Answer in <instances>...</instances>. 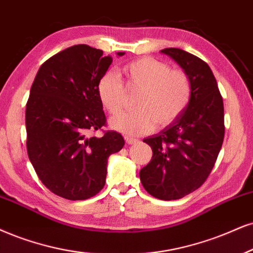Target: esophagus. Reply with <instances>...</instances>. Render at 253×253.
Here are the masks:
<instances>
[{
  "mask_svg": "<svg viewBox=\"0 0 253 253\" xmlns=\"http://www.w3.org/2000/svg\"><path fill=\"white\" fill-rule=\"evenodd\" d=\"M124 138H126V142L127 144H136V143L138 142V139L133 138V137H130V136H126Z\"/></svg>",
  "mask_w": 253,
  "mask_h": 253,
  "instance_id": "obj_1",
  "label": "esophagus"
}]
</instances>
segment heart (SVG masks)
<instances>
[{
	"mask_svg": "<svg viewBox=\"0 0 253 253\" xmlns=\"http://www.w3.org/2000/svg\"><path fill=\"white\" fill-rule=\"evenodd\" d=\"M129 88L141 89L135 99V110L111 118L110 126L118 131L142 135L151 131L156 122L164 126L178 118L191 99V81L183 70L171 69L165 62L142 57L122 68ZM97 96L109 114H118L123 104L124 86L117 74L108 71L98 80Z\"/></svg>",
	"mask_w": 253,
	"mask_h": 253,
	"instance_id": "b5f03b06",
	"label": "heart"
}]
</instances>
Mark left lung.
I'll list each match as a JSON object with an SVG mask.
<instances>
[{
    "label": "left lung",
    "mask_w": 253,
    "mask_h": 253,
    "mask_svg": "<svg viewBox=\"0 0 253 253\" xmlns=\"http://www.w3.org/2000/svg\"><path fill=\"white\" fill-rule=\"evenodd\" d=\"M191 81V99L178 118L154 136L143 139L152 158L139 171L142 185L151 196L171 201L198 189L208 178L224 139V104L210 67L178 48H167Z\"/></svg>",
    "instance_id": "1"
}]
</instances>
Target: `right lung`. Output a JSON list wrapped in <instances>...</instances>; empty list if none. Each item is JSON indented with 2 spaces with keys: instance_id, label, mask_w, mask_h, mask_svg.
<instances>
[{
  "instance_id": "1",
  "label": "right lung",
  "mask_w": 253,
  "mask_h": 253,
  "mask_svg": "<svg viewBox=\"0 0 253 253\" xmlns=\"http://www.w3.org/2000/svg\"><path fill=\"white\" fill-rule=\"evenodd\" d=\"M111 63L99 49L73 45L41 65L31 85L26 108L28 156L41 182L65 199L83 201L101 191L109 157L124 146L116 131L89 136L105 124L96 86Z\"/></svg>"
}]
</instances>
